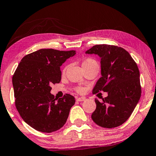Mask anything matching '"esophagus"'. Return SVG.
<instances>
[{
  "instance_id": "obj_1",
  "label": "esophagus",
  "mask_w": 156,
  "mask_h": 156,
  "mask_svg": "<svg viewBox=\"0 0 156 156\" xmlns=\"http://www.w3.org/2000/svg\"><path fill=\"white\" fill-rule=\"evenodd\" d=\"M86 100V98L84 97H79L76 99V101H85Z\"/></svg>"
}]
</instances>
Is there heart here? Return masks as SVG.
<instances>
[{"label":"heart","mask_w":156,"mask_h":156,"mask_svg":"<svg viewBox=\"0 0 156 156\" xmlns=\"http://www.w3.org/2000/svg\"><path fill=\"white\" fill-rule=\"evenodd\" d=\"M98 65L97 61L95 60V59H94L93 58H91V57H88V58L85 59L84 61H83L82 62V67L84 68L85 67H87V66H89V65ZM67 66H65V67H64V69L62 70V74H65V72H66V70L67 69ZM76 91H77L79 93H83L84 91V89L83 88V87H76Z\"/></svg>","instance_id":"obj_1"}]
</instances>
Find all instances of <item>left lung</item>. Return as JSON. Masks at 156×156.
<instances>
[{
	"mask_svg": "<svg viewBox=\"0 0 156 156\" xmlns=\"http://www.w3.org/2000/svg\"><path fill=\"white\" fill-rule=\"evenodd\" d=\"M101 57V76L92 92L106 91L108 97L99 101L91 119L106 129L122 125L129 118L141 95L137 64L125 49L110 44H96L86 52Z\"/></svg>",
	"mask_w": 156,
	"mask_h": 156,
	"instance_id": "left-lung-1",
	"label": "left lung"
}]
</instances>
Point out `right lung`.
<instances>
[{"label":"right lung","instance_id":"obj_1","mask_svg":"<svg viewBox=\"0 0 156 156\" xmlns=\"http://www.w3.org/2000/svg\"><path fill=\"white\" fill-rule=\"evenodd\" d=\"M75 50L40 49L23 57L12 78L15 104L21 118L38 131L51 133L65 124L75 98H55L50 86L59 83L60 66Z\"/></svg>","mask_w":156,"mask_h":156}]
</instances>
